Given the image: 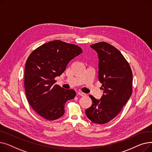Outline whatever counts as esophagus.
Masks as SVG:
<instances>
[{"mask_svg": "<svg viewBox=\"0 0 152 152\" xmlns=\"http://www.w3.org/2000/svg\"><path fill=\"white\" fill-rule=\"evenodd\" d=\"M77 94H78V95H81V96H82V97H84V96H86V94L85 93H83L82 92H78Z\"/></svg>", "mask_w": 152, "mask_h": 152, "instance_id": "34e87169", "label": "esophagus"}]
</instances>
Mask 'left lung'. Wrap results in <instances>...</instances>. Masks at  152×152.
<instances>
[{
  "mask_svg": "<svg viewBox=\"0 0 152 152\" xmlns=\"http://www.w3.org/2000/svg\"><path fill=\"white\" fill-rule=\"evenodd\" d=\"M91 47L98 54L99 80L103 94L100 100L89 95L92 104L86 115L92 123L103 124L118 115L131 97L132 73L128 62L113 45L101 42Z\"/></svg>",
  "mask_w": 152,
  "mask_h": 152,
  "instance_id": "1",
  "label": "left lung"
}]
</instances>
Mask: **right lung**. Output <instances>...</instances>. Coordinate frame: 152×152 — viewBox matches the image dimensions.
<instances>
[{
    "label": "right lung",
    "mask_w": 152,
    "mask_h": 152,
    "mask_svg": "<svg viewBox=\"0 0 152 152\" xmlns=\"http://www.w3.org/2000/svg\"><path fill=\"white\" fill-rule=\"evenodd\" d=\"M82 52L77 45L55 40L29 55L25 69V89L29 105L39 115L52 121L64 115L66 102L75 98L76 92L55 84V78Z\"/></svg>",
    "instance_id": "1"
}]
</instances>
